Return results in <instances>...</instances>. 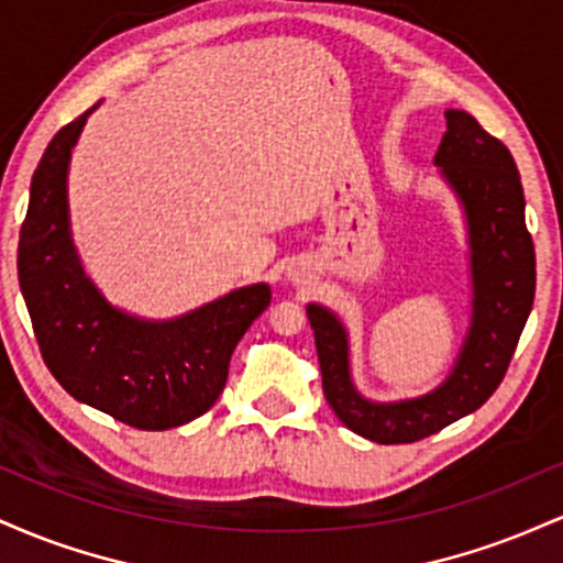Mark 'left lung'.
<instances>
[{"instance_id":"obj_1","label":"left lung","mask_w":563,"mask_h":563,"mask_svg":"<svg viewBox=\"0 0 563 563\" xmlns=\"http://www.w3.org/2000/svg\"><path fill=\"white\" fill-rule=\"evenodd\" d=\"M444 119L434 164L466 211L474 277V318L450 378L426 397L367 402L349 378L344 325L318 303L307 307L328 405L346 429L378 444L418 442L479 410L506 376L532 312L538 273L516 161L471 113L448 111Z\"/></svg>"}]
</instances>
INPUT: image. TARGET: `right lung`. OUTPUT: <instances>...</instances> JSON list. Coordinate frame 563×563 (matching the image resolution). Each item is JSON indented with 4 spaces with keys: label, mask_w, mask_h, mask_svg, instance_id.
I'll use <instances>...</instances> for the list:
<instances>
[{
    "label": "right lung",
    "mask_w": 563,
    "mask_h": 563,
    "mask_svg": "<svg viewBox=\"0 0 563 563\" xmlns=\"http://www.w3.org/2000/svg\"><path fill=\"white\" fill-rule=\"evenodd\" d=\"M95 108L63 126L38 161L18 277L38 352L70 397L134 429H174L217 402L238 341L273 294L264 283L238 288L166 322L129 318L97 294L70 243L66 196L70 151Z\"/></svg>",
    "instance_id": "add662e5"
}]
</instances>
